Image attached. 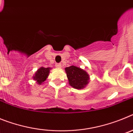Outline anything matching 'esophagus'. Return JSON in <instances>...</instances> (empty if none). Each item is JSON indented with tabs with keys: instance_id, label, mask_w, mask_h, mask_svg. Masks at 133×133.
I'll return each instance as SVG.
<instances>
[{
	"instance_id": "34e87169",
	"label": "esophagus",
	"mask_w": 133,
	"mask_h": 133,
	"mask_svg": "<svg viewBox=\"0 0 133 133\" xmlns=\"http://www.w3.org/2000/svg\"><path fill=\"white\" fill-rule=\"evenodd\" d=\"M55 66H56V68L59 69V68L61 67V63H56V65H55Z\"/></svg>"
}]
</instances>
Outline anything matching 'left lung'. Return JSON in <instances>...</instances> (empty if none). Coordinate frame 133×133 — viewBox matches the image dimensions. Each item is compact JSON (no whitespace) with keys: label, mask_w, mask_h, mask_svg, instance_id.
<instances>
[{"label":"left lung","mask_w":133,"mask_h":133,"mask_svg":"<svg viewBox=\"0 0 133 133\" xmlns=\"http://www.w3.org/2000/svg\"><path fill=\"white\" fill-rule=\"evenodd\" d=\"M65 71L69 84L75 89H83L89 83V75L83 69L75 66H70L65 68Z\"/></svg>","instance_id":"1"}]
</instances>
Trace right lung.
<instances>
[{"mask_svg": "<svg viewBox=\"0 0 133 133\" xmlns=\"http://www.w3.org/2000/svg\"><path fill=\"white\" fill-rule=\"evenodd\" d=\"M50 69V68L49 67H41L35 73V75L33 77L34 80L36 81L38 84H41V83H43L49 76Z\"/></svg>", "mask_w": 133, "mask_h": 133, "instance_id": "right-lung-1", "label": "right lung"}]
</instances>
